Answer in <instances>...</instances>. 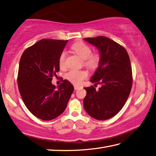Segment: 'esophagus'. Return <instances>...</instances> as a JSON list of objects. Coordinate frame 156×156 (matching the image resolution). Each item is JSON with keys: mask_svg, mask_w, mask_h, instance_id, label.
I'll use <instances>...</instances> for the list:
<instances>
[{"mask_svg": "<svg viewBox=\"0 0 156 156\" xmlns=\"http://www.w3.org/2000/svg\"><path fill=\"white\" fill-rule=\"evenodd\" d=\"M74 89L75 90H77V89H78V88H80V86H77V85H74Z\"/></svg>", "mask_w": 156, "mask_h": 156, "instance_id": "34e87169", "label": "esophagus"}]
</instances>
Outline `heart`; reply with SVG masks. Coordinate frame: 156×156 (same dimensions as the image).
<instances>
[{
  "instance_id": "heart-1",
  "label": "heart",
  "mask_w": 156,
  "mask_h": 156,
  "mask_svg": "<svg viewBox=\"0 0 156 156\" xmlns=\"http://www.w3.org/2000/svg\"><path fill=\"white\" fill-rule=\"evenodd\" d=\"M72 49L84 60V65L90 69L97 68L100 62V56L98 54H92V49L89 46L84 42H76L72 47ZM66 53L63 51L59 59L60 68H63L66 66ZM88 73L84 70H70L66 74V78L76 85L80 84L84 79L87 78Z\"/></svg>"
}]
</instances>
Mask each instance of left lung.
Returning <instances> with one entry per match:
<instances>
[{
  "mask_svg": "<svg viewBox=\"0 0 156 156\" xmlns=\"http://www.w3.org/2000/svg\"><path fill=\"white\" fill-rule=\"evenodd\" d=\"M84 41L94 46L100 55V62L90 81L93 86L84 88L87 95L83 104L85 111L98 120L114 117L123 108L133 84L132 68L126 50L105 36L86 38Z\"/></svg>",
  "mask_w": 156,
  "mask_h": 156,
  "instance_id": "left-lung-1",
  "label": "left lung"
}]
</instances>
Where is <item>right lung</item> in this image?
<instances>
[{
  "label": "right lung",
  "mask_w": 156,
  "mask_h": 156,
  "mask_svg": "<svg viewBox=\"0 0 156 156\" xmlns=\"http://www.w3.org/2000/svg\"><path fill=\"white\" fill-rule=\"evenodd\" d=\"M68 41L42 39L21 57L17 84L24 104L32 114L51 120L65 111L74 87L67 80L56 87L52 77L59 71V59Z\"/></svg>",
  "instance_id": "add662e5"
}]
</instances>
